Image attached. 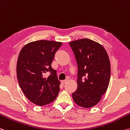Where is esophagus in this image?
Here are the masks:
<instances>
[{"instance_id": "34e87169", "label": "esophagus", "mask_w": 130, "mask_h": 130, "mask_svg": "<svg viewBox=\"0 0 130 130\" xmlns=\"http://www.w3.org/2000/svg\"><path fill=\"white\" fill-rule=\"evenodd\" d=\"M68 82V80L66 79V80H62V81L61 82V83L62 84H64L65 83H67V82Z\"/></svg>"}]
</instances>
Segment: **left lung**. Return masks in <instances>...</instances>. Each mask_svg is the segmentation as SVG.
Returning a JSON list of instances; mask_svg holds the SVG:
<instances>
[{"mask_svg": "<svg viewBox=\"0 0 130 130\" xmlns=\"http://www.w3.org/2000/svg\"><path fill=\"white\" fill-rule=\"evenodd\" d=\"M77 62V88L72 98L77 105L91 108L100 101L108 89L110 63L104 47L89 39L69 43Z\"/></svg>", "mask_w": 130, "mask_h": 130, "instance_id": "obj_1", "label": "left lung"}]
</instances>
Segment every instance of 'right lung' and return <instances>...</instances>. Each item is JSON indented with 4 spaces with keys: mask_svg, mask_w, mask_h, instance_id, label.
<instances>
[{
    "mask_svg": "<svg viewBox=\"0 0 130 130\" xmlns=\"http://www.w3.org/2000/svg\"><path fill=\"white\" fill-rule=\"evenodd\" d=\"M62 44V42L40 40L28 43L20 51L17 63L18 83L26 97L37 105L50 104L59 93L60 82L51 65ZM47 71L50 76L44 78Z\"/></svg>",
    "mask_w": 130,
    "mask_h": 130,
    "instance_id": "1",
    "label": "right lung"
}]
</instances>
